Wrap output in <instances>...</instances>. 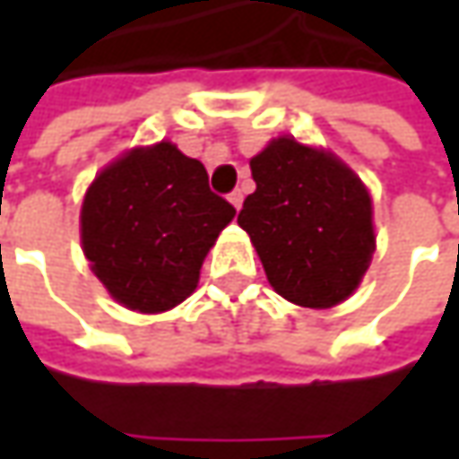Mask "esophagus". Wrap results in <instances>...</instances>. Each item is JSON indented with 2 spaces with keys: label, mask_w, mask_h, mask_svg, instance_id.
Instances as JSON below:
<instances>
[{
  "label": "esophagus",
  "mask_w": 459,
  "mask_h": 459,
  "mask_svg": "<svg viewBox=\"0 0 459 459\" xmlns=\"http://www.w3.org/2000/svg\"><path fill=\"white\" fill-rule=\"evenodd\" d=\"M242 199H245V196H242V191H239V188H235V191L230 194V204H232L235 209H239V206H242Z\"/></svg>",
  "instance_id": "obj_1"
}]
</instances>
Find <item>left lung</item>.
<instances>
[{
    "label": "left lung",
    "instance_id": "left-lung-1",
    "mask_svg": "<svg viewBox=\"0 0 459 459\" xmlns=\"http://www.w3.org/2000/svg\"><path fill=\"white\" fill-rule=\"evenodd\" d=\"M255 191L239 209L275 291L329 308L360 286L376 250L373 202L332 152L275 137L250 160Z\"/></svg>",
    "mask_w": 459,
    "mask_h": 459
}]
</instances>
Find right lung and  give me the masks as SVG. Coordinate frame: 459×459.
Segmentation results:
<instances>
[{
	"label": "right lung",
	"mask_w": 459,
	"mask_h": 459,
	"mask_svg": "<svg viewBox=\"0 0 459 459\" xmlns=\"http://www.w3.org/2000/svg\"><path fill=\"white\" fill-rule=\"evenodd\" d=\"M235 206L173 143L134 148L104 168L81 206V245L112 299L140 314L178 307Z\"/></svg>",
	"instance_id": "1"
}]
</instances>
